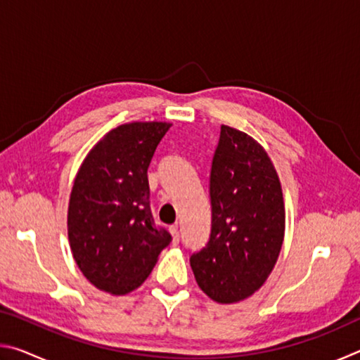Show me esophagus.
<instances>
[{
  "mask_svg": "<svg viewBox=\"0 0 360 360\" xmlns=\"http://www.w3.org/2000/svg\"><path fill=\"white\" fill-rule=\"evenodd\" d=\"M169 231H172V235H173V245H178V243H179V227H178V224L172 225V227H169Z\"/></svg>",
  "mask_w": 360,
  "mask_h": 360,
  "instance_id": "obj_1",
  "label": "esophagus"
}]
</instances>
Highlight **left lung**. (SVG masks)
<instances>
[{
  "label": "left lung",
  "instance_id": "obj_1",
  "mask_svg": "<svg viewBox=\"0 0 360 360\" xmlns=\"http://www.w3.org/2000/svg\"><path fill=\"white\" fill-rule=\"evenodd\" d=\"M211 233L191 255L195 279L217 303L252 295L281 251L285 211L281 182L265 149L222 125L210 176Z\"/></svg>",
  "mask_w": 360,
  "mask_h": 360
}]
</instances>
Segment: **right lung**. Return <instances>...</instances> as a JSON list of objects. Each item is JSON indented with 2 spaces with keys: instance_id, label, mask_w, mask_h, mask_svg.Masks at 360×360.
I'll return each instance as SVG.
<instances>
[{
  "instance_id": "obj_1",
  "label": "right lung",
  "mask_w": 360,
  "mask_h": 360,
  "mask_svg": "<svg viewBox=\"0 0 360 360\" xmlns=\"http://www.w3.org/2000/svg\"><path fill=\"white\" fill-rule=\"evenodd\" d=\"M172 124L131 122L108 133L84 158L68 206V238L82 275L124 295L150 275L172 235L150 212L148 168Z\"/></svg>"
}]
</instances>
